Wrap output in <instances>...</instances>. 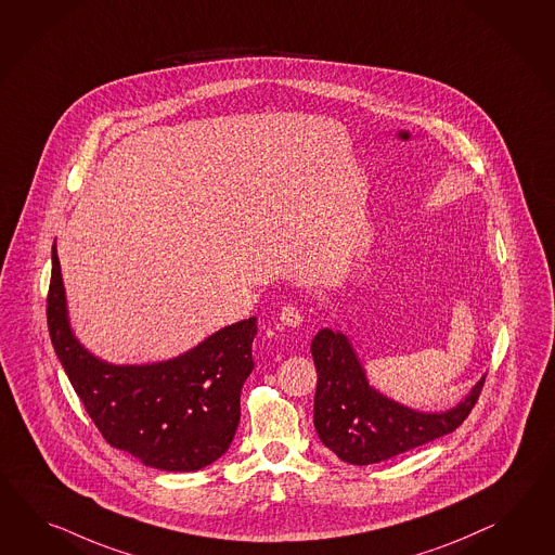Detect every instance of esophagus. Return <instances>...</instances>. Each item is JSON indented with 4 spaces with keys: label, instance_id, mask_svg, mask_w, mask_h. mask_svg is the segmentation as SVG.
I'll return each instance as SVG.
<instances>
[{
    "label": "esophagus",
    "instance_id": "1",
    "mask_svg": "<svg viewBox=\"0 0 555 555\" xmlns=\"http://www.w3.org/2000/svg\"><path fill=\"white\" fill-rule=\"evenodd\" d=\"M279 319H281L283 325L293 326V328L302 325V321H305L302 312L298 311V307H295V305H284L281 312H279Z\"/></svg>",
    "mask_w": 555,
    "mask_h": 555
}]
</instances>
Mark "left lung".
<instances>
[{
	"instance_id": "obj_1",
	"label": "left lung",
	"mask_w": 555,
	"mask_h": 555,
	"mask_svg": "<svg viewBox=\"0 0 555 555\" xmlns=\"http://www.w3.org/2000/svg\"><path fill=\"white\" fill-rule=\"evenodd\" d=\"M317 366L314 429L338 460L352 465L387 461L453 433L469 417L486 377L460 405L421 413L375 391L343 333L323 328L311 343Z\"/></svg>"
}]
</instances>
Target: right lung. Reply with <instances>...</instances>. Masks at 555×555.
I'll list each match as a JSON object with an SVG mask.
<instances>
[{"instance_id":"right-lung-1","label":"right lung","mask_w":555,"mask_h":555,"mask_svg":"<svg viewBox=\"0 0 555 555\" xmlns=\"http://www.w3.org/2000/svg\"><path fill=\"white\" fill-rule=\"evenodd\" d=\"M48 328L74 391L109 446L164 472H198L227 453L241 421L244 380L255 369V317L177 359L109 365L72 335L54 243Z\"/></svg>"}]
</instances>
